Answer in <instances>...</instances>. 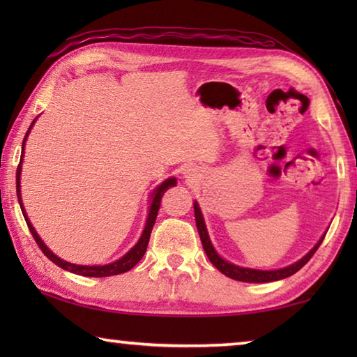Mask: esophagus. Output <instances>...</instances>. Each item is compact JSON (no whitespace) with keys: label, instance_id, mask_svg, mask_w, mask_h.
<instances>
[{"label":"esophagus","instance_id":"esophagus-1","mask_svg":"<svg viewBox=\"0 0 357 357\" xmlns=\"http://www.w3.org/2000/svg\"><path fill=\"white\" fill-rule=\"evenodd\" d=\"M185 176H187V178H192V176H193V173H189V172H187V173H185Z\"/></svg>","mask_w":357,"mask_h":357}]
</instances>
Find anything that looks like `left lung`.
<instances>
[{"instance_id": "8db88e82", "label": "left lung", "mask_w": 357, "mask_h": 357, "mask_svg": "<svg viewBox=\"0 0 357 357\" xmlns=\"http://www.w3.org/2000/svg\"><path fill=\"white\" fill-rule=\"evenodd\" d=\"M193 211H195V222H197V229L198 233H200V239H202V244H203V249L206 252V255L209 258V261L213 263L217 269L220 271L222 274H225L229 279H234V280H239V282H249V283H268V282H275V280H282V279H287V277L293 275L298 273V271L304 266L309 259L313 257V253L317 252V249L319 245H321L323 239L326 236V233L323 234L321 238H319L318 243L312 247V249L305 253L304 257L298 261L285 266V268H280V269H273V271H261V269H252V268H243V266H238V264H233L227 261L225 258H222L217 250L214 249L213 243H211V238L208 234V228H206V223H204L203 219V214H202V209H200V204L197 202L193 203Z\"/></svg>"}]
</instances>
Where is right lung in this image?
Segmentation results:
<instances>
[{"instance_id": "add662e5", "label": "right lung", "mask_w": 357, "mask_h": 357, "mask_svg": "<svg viewBox=\"0 0 357 357\" xmlns=\"http://www.w3.org/2000/svg\"><path fill=\"white\" fill-rule=\"evenodd\" d=\"M38 118L33 119L31 126H29V129L26 132L25 138H23V143H22V157H20V164L19 168H17V198H19V203H20V208H22V213L23 217H25L26 220V225L29 228V231H31L33 238L36 243H38L39 249L42 250V253L50 259V261L55 263L59 268L64 269V271H69V273H74L77 275H84V277H108V275H118V274H124L130 271L134 266L140 261L143 258L144 252L148 249V243H149V236H151V231H153V227H154V222H155V217H157V211L160 208V200L162 197H164V193L170 189V187L176 185V178H168L165 179L164 183L160 185H157L155 189L151 193V200H149V208H148V217H146V223H144V228H143V233L140 239L137 241V244L132 247V249L126 253V255L121 257L119 259L113 263H108V264H94V266H83V264H74V263H69L66 261V259L59 258L58 255H55L48 247L45 245L44 241L40 239V236L36 231L34 227L31 225V222H29L28 215H26V211L25 206H23V202H22V193H20V176H22V162H23V154H25V143L28 140V135L29 132H31L33 126Z\"/></svg>"}]
</instances>
